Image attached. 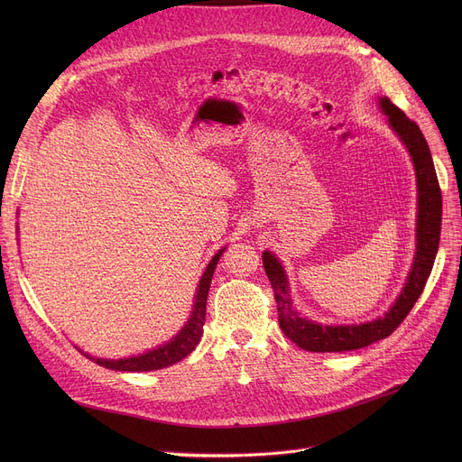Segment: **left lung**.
I'll use <instances>...</instances> for the list:
<instances>
[{"instance_id": "1", "label": "left lung", "mask_w": 462, "mask_h": 462, "mask_svg": "<svg viewBox=\"0 0 462 462\" xmlns=\"http://www.w3.org/2000/svg\"><path fill=\"white\" fill-rule=\"evenodd\" d=\"M380 106L385 112L393 131L404 142L416 168L420 209L416 260L414 265H411L404 290L397 298L395 305L385 312L383 319L359 326H322L300 317V312L292 307V300H290L288 281L282 265L279 263L275 254L265 251L262 254L263 270L273 288L281 329L290 341H294L300 348L307 352L357 350L380 341V338L390 337L402 324L411 307L416 305L418 298L421 296L425 282L432 272L436 251H439L442 228V190L439 185V178H436L429 143L416 121L406 117V114L387 99V97H382Z\"/></svg>"}]
</instances>
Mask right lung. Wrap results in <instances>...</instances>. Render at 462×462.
<instances>
[{"mask_svg": "<svg viewBox=\"0 0 462 462\" xmlns=\"http://www.w3.org/2000/svg\"><path fill=\"white\" fill-rule=\"evenodd\" d=\"M225 249L218 251L211 262L208 263V268L200 279L199 284V292H197V300H194V309H192V317L189 319V322L185 324V328L180 331V335H176L172 341L162 345L157 350H152L148 354L142 356H134V357H127V359H99V357H91L88 354H84L88 359L99 363L101 367L112 369V371H129V373H142V371H157L162 367H170L178 363L180 359H183L185 356H189L194 346L199 345L200 337L204 333V322H206V300H208V292H209V284H211V277L215 272V265L218 262V256L223 254Z\"/></svg>", "mask_w": 462, "mask_h": 462, "instance_id": "1", "label": "right lung"}]
</instances>
